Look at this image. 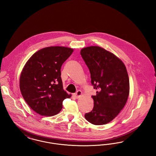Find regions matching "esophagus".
<instances>
[{"instance_id":"1","label":"esophagus","mask_w":156,"mask_h":156,"mask_svg":"<svg viewBox=\"0 0 156 156\" xmlns=\"http://www.w3.org/2000/svg\"><path fill=\"white\" fill-rule=\"evenodd\" d=\"M82 94H83L82 91H80V90H78V91H76V93L73 94V96L75 97V98L78 99V98H80L81 97Z\"/></svg>"}]
</instances>
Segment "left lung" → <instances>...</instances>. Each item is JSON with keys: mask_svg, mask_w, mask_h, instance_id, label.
Masks as SVG:
<instances>
[{"mask_svg": "<svg viewBox=\"0 0 156 156\" xmlns=\"http://www.w3.org/2000/svg\"><path fill=\"white\" fill-rule=\"evenodd\" d=\"M89 68L91 83L98 90L92 96L94 108L85 118L94 125L106 124L125 106L129 92L127 71L116 55L97 46L83 48L80 52Z\"/></svg>", "mask_w": 156, "mask_h": 156, "instance_id": "obj_1", "label": "left lung"}]
</instances>
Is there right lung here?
Masks as SVG:
<instances>
[{"label": "right lung", "instance_id": "1", "mask_svg": "<svg viewBox=\"0 0 156 156\" xmlns=\"http://www.w3.org/2000/svg\"><path fill=\"white\" fill-rule=\"evenodd\" d=\"M73 49L65 46L42 48L29 59L19 78L23 98L37 113L53 116L62 108V102L71 97L63 89L61 77L62 64Z\"/></svg>", "mask_w": 156, "mask_h": 156}]
</instances>
